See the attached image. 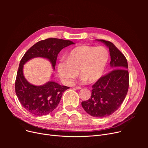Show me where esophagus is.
Instances as JSON below:
<instances>
[{"label": "esophagus", "mask_w": 148, "mask_h": 148, "mask_svg": "<svg viewBox=\"0 0 148 148\" xmlns=\"http://www.w3.org/2000/svg\"><path fill=\"white\" fill-rule=\"evenodd\" d=\"M74 88H75V89H81L82 88L81 87H80V86H75L74 87Z\"/></svg>", "instance_id": "1"}]
</instances>
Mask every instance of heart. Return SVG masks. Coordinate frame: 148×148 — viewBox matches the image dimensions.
Returning a JSON list of instances; mask_svg holds the SVG:
<instances>
[{"label":"heart","instance_id":"1","mask_svg":"<svg viewBox=\"0 0 148 148\" xmlns=\"http://www.w3.org/2000/svg\"><path fill=\"white\" fill-rule=\"evenodd\" d=\"M109 58V51L103 46H78L69 52L66 61L60 62L58 71L66 84L72 83L78 71L83 81L93 83L101 78Z\"/></svg>","mask_w":148,"mask_h":148}]
</instances>
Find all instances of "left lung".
Segmentation results:
<instances>
[{"mask_svg":"<svg viewBox=\"0 0 148 148\" xmlns=\"http://www.w3.org/2000/svg\"><path fill=\"white\" fill-rule=\"evenodd\" d=\"M97 40L109 47L112 70L92 85L91 97L83 101L82 106L92 117H105L115 112L127 96L129 87L128 62L113 43L104 39Z\"/></svg>","mask_w":148,"mask_h":148,"instance_id":"left-lung-1","label":"left lung"}]
</instances>
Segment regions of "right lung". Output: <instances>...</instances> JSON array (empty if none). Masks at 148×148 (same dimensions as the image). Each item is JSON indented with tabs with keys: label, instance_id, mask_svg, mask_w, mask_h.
Segmentation results:
<instances>
[{
	"label": "right lung",
	"instance_id": "obj_1",
	"mask_svg": "<svg viewBox=\"0 0 148 148\" xmlns=\"http://www.w3.org/2000/svg\"><path fill=\"white\" fill-rule=\"evenodd\" d=\"M74 44L70 40L48 38L36 43L25 53L20 60L15 80V92L24 108L35 115H45L54 110L67 89L54 82H49L42 86L28 83L23 75V65L34 57L46 58L55 69L57 58L62 49Z\"/></svg>",
	"mask_w": 148,
	"mask_h": 148
}]
</instances>
